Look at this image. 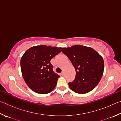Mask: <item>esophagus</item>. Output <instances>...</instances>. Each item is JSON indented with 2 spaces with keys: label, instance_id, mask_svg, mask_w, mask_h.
Returning a JSON list of instances; mask_svg holds the SVG:
<instances>
[{
  "label": "esophagus",
  "instance_id": "34e87169",
  "mask_svg": "<svg viewBox=\"0 0 121 121\" xmlns=\"http://www.w3.org/2000/svg\"><path fill=\"white\" fill-rule=\"evenodd\" d=\"M64 74H65V71H63V70H62V73H61V75H62V76H63V75H64Z\"/></svg>",
  "mask_w": 121,
  "mask_h": 121
}]
</instances>
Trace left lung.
Masks as SVG:
<instances>
[{
  "label": "left lung",
  "instance_id": "8db88e82",
  "mask_svg": "<svg viewBox=\"0 0 121 121\" xmlns=\"http://www.w3.org/2000/svg\"><path fill=\"white\" fill-rule=\"evenodd\" d=\"M60 49L69 59L76 70L75 79L68 83L70 89L79 94L92 91L103 75L104 62L102 57L92 48L82 45Z\"/></svg>",
  "mask_w": 121,
  "mask_h": 121
}]
</instances>
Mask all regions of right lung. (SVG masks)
<instances>
[{
    "label": "right lung",
    "instance_id": "1",
    "mask_svg": "<svg viewBox=\"0 0 121 121\" xmlns=\"http://www.w3.org/2000/svg\"><path fill=\"white\" fill-rule=\"evenodd\" d=\"M60 48L46 45L33 46L24 53L21 59L22 76L27 85L39 94H47L56 87L60 76L53 71L50 61Z\"/></svg>",
    "mask_w": 121,
    "mask_h": 121
}]
</instances>
